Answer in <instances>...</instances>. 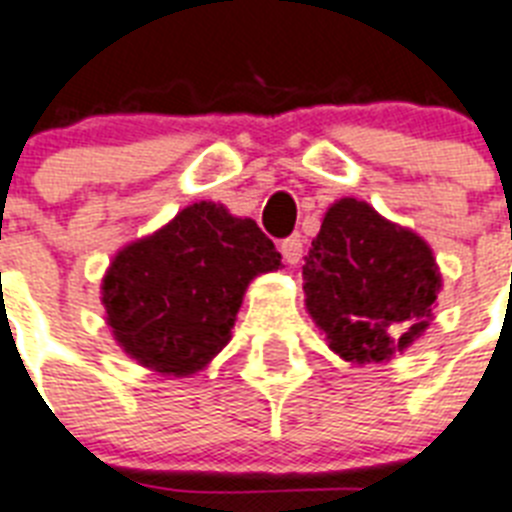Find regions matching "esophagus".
<instances>
[{
    "instance_id": "34e87169",
    "label": "esophagus",
    "mask_w": 512,
    "mask_h": 512,
    "mask_svg": "<svg viewBox=\"0 0 512 512\" xmlns=\"http://www.w3.org/2000/svg\"><path fill=\"white\" fill-rule=\"evenodd\" d=\"M278 249H281V255H284V263L297 265L299 260H302V236H299V234L286 236Z\"/></svg>"
}]
</instances>
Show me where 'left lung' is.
Returning <instances> with one entry per match:
<instances>
[{
    "instance_id": "1",
    "label": "left lung",
    "mask_w": 512,
    "mask_h": 512,
    "mask_svg": "<svg viewBox=\"0 0 512 512\" xmlns=\"http://www.w3.org/2000/svg\"><path fill=\"white\" fill-rule=\"evenodd\" d=\"M305 305L347 363H384L434 318L442 276L421 236L344 197L328 207L302 265Z\"/></svg>"
}]
</instances>
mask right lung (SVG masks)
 I'll list each match as a JSON object with an SVG mask.
<instances>
[{"label": "right lung", "mask_w": 512, "mask_h": 512, "mask_svg": "<svg viewBox=\"0 0 512 512\" xmlns=\"http://www.w3.org/2000/svg\"><path fill=\"white\" fill-rule=\"evenodd\" d=\"M278 268L255 220L194 202L112 257L102 278L107 326L149 371L191 376L228 344L249 281Z\"/></svg>", "instance_id": "obj_1"}]
</instances>
